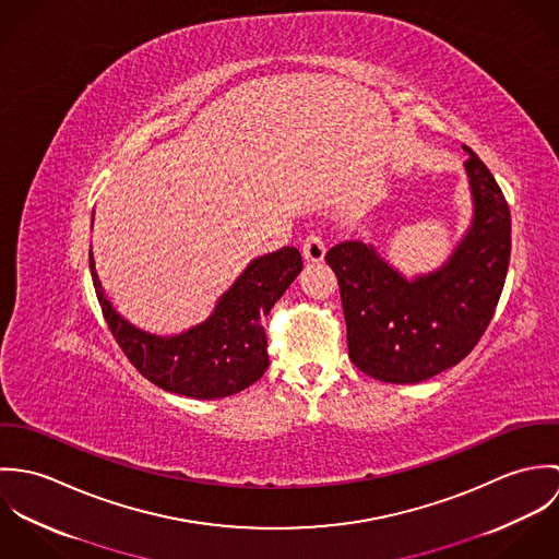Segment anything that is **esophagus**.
<instances>
[{
	"instance_id": "obj_1",
	"label": "esophagus",
	"mask_w": 559,
	"mask_h": 559,
	"mask_svg": "<svg viewBox=\"0 0 559 559\" xmlns=\"http://www.w3.org/2000/svg\"><path fill=\"white\" fill-rule=\"evenodd\" d=\"M301 251H304V258L308 262H320L324 258L326 247H324V240L320 239L319 235H310L301 242Z\"/></svg>"
}]
</instances>
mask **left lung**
Instances as JSON below:
<instances>
[{"instance_id": "obj_1", "label": "left lung", "mask_w": 559, "mask_h": 559, "mask_svg": "<svg viewBox=\"0 0 559 559\" xmlns=\"http://www.w3.org/2000/svg\"><path fill=\"white\" fill-rule=\"evenodd\" d=\"M469 159L474 217L435 271L404 277L372 242L326 251L346 319L348 357L383 383H421L463 361L495 314L510 262V209L478 155Z\"/></svg>"}]
</instances>
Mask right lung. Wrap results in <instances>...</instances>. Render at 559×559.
Here are the masks:
<instances>
[{
  "mask_svg": "<svg viewBox=\"0 0 559 559\" xmlns=\"http://www.w3.org/2000/svg\"><path fill=\"white\" fill-rule=\"evenodd\" d=\"M301 269L304 260L297 247H282L253 258L219 297L209 319L182 333L157 335L114 310L90 249V271L103 317L129 361L160 390L198 400L239 394L266 372L269 355L262 322Z\"/></svg>",
  "mask_w": 559,
  "mask_h": 559,
  "instance_id": "1",
  "label": "right lung"
}]
</instances>
